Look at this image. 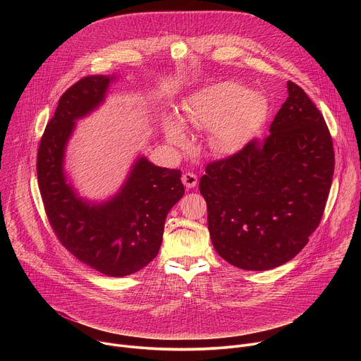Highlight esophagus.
Here are the masks:
<instances>
[{
	"label": "esophagus",
	"mask_w": 361,
	"mask_h": 361,
	"mask_svg": "<svg viewBox=\"0 0 361 361\" xmlns=\"http://www.w3.org/2000/svg\"><path fill=\"white\" fill-rule=\"evenodd\" d=\"M181 180H183V184H184L187 188H194V187L197 185V176L192 174V173H185V174H183Z\"/></svg>",
	"instance_id": "esophagus-1"
}]
</instances>
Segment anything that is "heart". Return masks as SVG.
I'll return each instance as SVG.
<instances>
[{
  "mask_svg": "<svg viewBox=\"0 0 361 361\" xmlns=\"http://www.w3.org/2000/svg\"><path fill=\"white\" fill-rule=\"evenodd\" d=\"M264 98L255 91L223 81L194 92L183 102L181 121L195 130H212V144L220 154L238 152L266 117ZM167 140L185 149L190 138L174 117L164 118Z\"/></svg>",
  "mask_w": 361,
  "mask_h": 361,
  "instance_id": "obj_1",
  "label": "heart"
}]
</instances>
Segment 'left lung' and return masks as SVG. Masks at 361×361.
<instances>
[{"label": "left lung", "instance_id": "1", "mask_svg": "<svg viewBox=\"0 0 361 361\" xmlns=\"http://www.w3.org/2000/svg\"><path fill=\"white\" fill-rule=\"evenodd\" d=\"M263 140L205 167L200 192L207 202L216 251L243 270L264 271L295 257L319 227L334 173L326 121L297 84Z\"/></svg>", "mask_w": 361, "mask_h": 361}]
</instances>
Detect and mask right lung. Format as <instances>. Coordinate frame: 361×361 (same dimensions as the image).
<instances>
[{
    "label": "right lung",
    "instance_id": "right-lung-1",
    "mask_svg": "<svg viewBox=\"0 0 361 361\" xmlns=\"http://www.w3.org/2000/svg\"><path fill=\"white\" fill-rule=\"evenodd\" d=\"M116 75H90L60 98L37 154V177L48 221L60 243L85 266L110 277L133 274L156 259L164 223L183 197L181 171L140 156L117 194L82 198L64 170L66 148L77 120L97 110Z\"/></svg>",
    "mask_w": 361,
    "mask_h": 361
}]
</instances>
